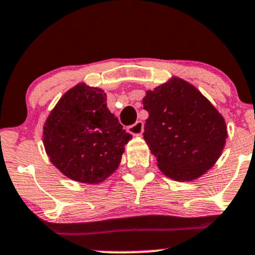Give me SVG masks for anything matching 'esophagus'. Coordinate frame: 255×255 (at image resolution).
Masks as SVG:
<instances>
[{"instance_id":"1","label":"esophagus","mask_w":255,"mask_h":255,"mask_svg":"<svg viewBox=\"0 0 255 255\" xmlns=\"http://www.w3.org/2000/svg\"><path fill=\"white\" fill-rule=\"evenodd\" d=\"M143 130H144V126H143L142 121H137L134 125H132L128 127V132L133 135H142Z\"/></svg>"}]
</instances>
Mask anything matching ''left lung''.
Returning <instances> with one entry per match:
<instances>
[{
    "label": "left lung",
    "mask_w": 255,
    "mask_h": 255,
    "mask_svg": "<svg viewBox=\"0 0 255 255\" xmlns=\"http://www.w3.org/2000/svg\"><path fill=\"white\" fill-rule=\"evenodd\" d=\"M143 106L149 113L144 139L164 175L192 181L215 165L225 148L227 126L194 85L173 76L148 90Z\"/></svg>",
    "instance_id": "1"
}]
</instances>
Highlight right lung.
<instances>
[{
    "label": "right lung",
    "mask_w": 255,
    "mask_h": 255,
    "mask_svg": "<svg viewBox=\"0 0 255 255\" xmlns=\"http://www.w3.org/2000/svg\"><path fill=\"white\" fill-rule=\"evenodd\" d=\"M100 87L80 82L65 92L43 126V144L63 175L84 184H100L120 166L132 134L110 112Z\"/></svg>",
    "instance_id": "right-lung-1"
}]
</instances>
